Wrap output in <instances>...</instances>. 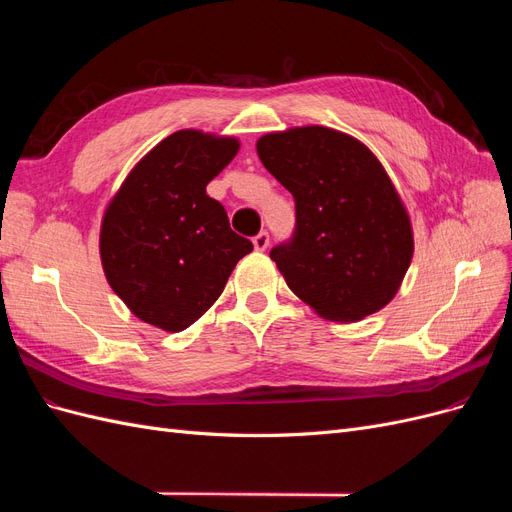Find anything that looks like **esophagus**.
Segmentation results:
<instances>
[{
	"label": "esophagus",
	"instance_id": "esophagus-1",
	"mask_svg": "<svg viewBox=\"0 0 512 512\" xmlns=\"http://www.w3.org/2000/svg\"><path fill=\"white\" fill-rule=\"evenodd\" d=\"M254 247L258 252H265L267 247H269V232L267 230H262V232H258V235L254 237Z\"/></svg>",
	"mask_w": 512,
	"mask_h": 512
}]
</instances>
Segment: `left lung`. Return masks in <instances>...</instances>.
Listing matches in <instances>:
<instances>
[{
	"label": "left lung",
	"instance_id": "left-lung-1",
	"mask_svg": "<svg viewBox=\"0 0 512 512\" xmlns=\"http://www.w3.org/2000/svg\"><path fill=\"white\" fill-rule=\"evenodd\" d=\"M260 162L294 198L297 226L271 260L314 312L354 322L389 303L410 267L408 211L361 141L324 126L258 138Z\"/></svg>",
	"mask_w": 512,
	"mask_h": 512
}]
</instances>
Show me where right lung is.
Instances as JSON below:
<instances>
[{"instance_id": "right-lung-1", "label": "right lung", "mask_w": 512, "mask_h": 512, "mask_svg": "<svg viewBox=\"0 0 512 512\" xmlns=\"http://www.w3.org/2000/svg\"><path fill=\"white\" fill-rule=\"evenodd\" d=\"M237 151V138L179 130L130 170L108 203L100 228L102 269L136 318L170 333L188 329L254 250L207 194V183Z\"/></svg>"}]
</instances>
